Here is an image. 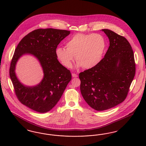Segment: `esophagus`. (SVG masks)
Segmentation results:
<instances>
[{
  "instance_id": "34e87169",
  "label": "esophagus",
  "mask_w": 146,
  "mask_h": 146,
  "mask_svg": "<svg viewBox=\"0 0 146 146\" xmlns=\"http://www.w3.org/2000/svg\"><path fill=\"white\" fill-rule=\"evenodd\" d=\"M72 76H73V78H76V77H78V75L76 74H75V73H72Z\"/></svg>"
}]
</instances>
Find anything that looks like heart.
I'll list each match as a JSON object with an SVG mask.
<instances>
[{"label": "heart", "mask_w": 146, "mask_h": 146, "mask_svg": "<svg viewBox=\"0 0 146 146\" xmlns=\"http://www.w3.org/2000/svg\"><path fill=\"white\" fill-rule=\"evenodd\" d=\"M66 46L67 48L58 47L55 51L56 57L64 67L71 68L76 57V68L91 69L101 61L107 43L100 34L78 33L66 42Z\"/></svg>", "instance_id": "b5f03b06"}]
</instances>
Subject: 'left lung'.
<instances>
[{"instance_id": "8db88e82", "label": "left lung", "mask_w": 146, "mask_h": 146, "mask_svg": "<svg viewBox=\"0 0 146 146\" xmlns=\"http://www.w3.org/2000/svg\"><path fill=\"white\" fill-rule=\"evenodd\" d=\"M110 46L95 67L79 74L80 91L86 102L97 111L113 108L123 102L135 74L132 48L127 39L108 29Z\"/></svg>"}]
</instances>
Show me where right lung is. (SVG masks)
Listing matches in <instances>:
<instances>
[{"label": "right lung", "mask_w": 146, "mask_h": 146, "mask_svg": "<svg viewBox=\"0 0 146 146\" xmlns=\"http://www.w3.org/2000/svg\"><path fill=\"white\" fill-rule=\"evenodd\" d=\"M70 31L53 28L38 29L26 35L15 49L10 67V76L19 100L30 109L41 113L50 111L60 100L72 76L70 70L59 62L56 49ZM33 55L42 67L44 76L34 86L22 84L15 73L18 60Z\"/></svg>", "instance_id": "add662e5"}]
</instances>
